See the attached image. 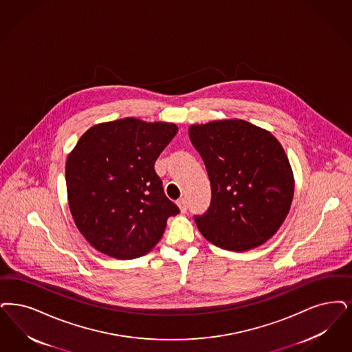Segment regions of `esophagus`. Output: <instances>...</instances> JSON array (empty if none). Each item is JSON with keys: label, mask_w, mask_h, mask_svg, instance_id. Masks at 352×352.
<instances>
[{"label": "esophagus", "mask_w": 352, "mask_h": 352, "mask_svg": "<svg viewBox=\"0 0 352 352\" xmlns=\"http://www.w3.org/2000/svg\"><path fill=\"white\" fill-rule=\"evenodd\" d=\"M177 206L179 207V210H181V212L187 211V201H186L184 199H179V200L177 201Z\"/></svg>", "instance_id": "34e87169"}]
</instances>
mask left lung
I'll return each mask as SVG.
<instances>
[{"label": "left lung", "mask_w": 352, "mask_h": 352, "mask_svg": "<svg viewBox=\"0 0 352 352\" xmlns=\"http://www.w3.org/2000/svg\"><path fill=\"white\" fill-rule=\"evenodd\" d=\"M188 136L212 188L210 210L195 217L199 232L230 252L263 245L284 223L295 192L294 171L280 142L242 119L191 124Z\"/></svg>", "instance_id": "1"}]
</instances>
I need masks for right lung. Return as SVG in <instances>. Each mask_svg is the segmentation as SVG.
<instances>
[{
    "label": "right lung",
    "instance_id": "right-lung-1",
    "mask_svg": "<svg viewBox=\"0 0 352 352\" xmlns=\"http://www.w3.org/2000/svg\"><path fill=\"white\" fill-rule=\"evenodd\" d=\"M166 122L123 118L90 126L65 164L74 224L102 254L133 259L149 253L179 213L155 174L157 157L177 135Z\"/></svg>",
    "mask_w": 352,
    "mask_h": 352
}]
</instances>
